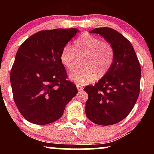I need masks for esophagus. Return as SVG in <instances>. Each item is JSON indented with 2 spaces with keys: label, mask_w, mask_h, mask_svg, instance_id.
<instances>
[{
  "label": "esophagus",
  "mask_w": 154,
  "mask_h": 154,
  "mask_svg": "<svg viewBox=\"0 0 154 154\" xmlns=\"http://www.w3.org/2000/svg\"><path fill=\"white\" fill-rule=\"evenodd\" d=\"M77 90H78V91H79V92L82 91V90H83V88H82V87H81V86H80V85H77Z\"/></svg>",
  "instance_id": "obj_1"
}]
</instances>
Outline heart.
<instances>
[{
  "instance_id": "b5f03b06",
  "label": "heart",
  "mask_w": 154,
  "mask_h": 154,
  "mask_svg": "<svg viewBox=\"0 0 154 154\" xmlns=\"http://www.w3.org/2000/svg\"><path fill=\"white\" fill-rule=\"evenodd\" d=\"M79 57H85L84 69L76 70L69 75L72 82L85 85L93 82L97 77L107 73L114 61V49L109 42L101 41L94 35L83 34L74 43V48L65 45L60 54V61L68 70L75 68L76 54Z\"/></svg>"
}]
</instances>
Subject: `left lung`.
Returning a JSON list of instances; mask_svg holds the SVG:
<instances>
[{"label":"left lung","mask_w":154,"mask_h":154,"mask_svg":"<svg viewBox=\"0 0 154 154\" xmlns=\"http://www.w3.org/2000/svg\"><path fill=\"white\" fill-rule=\"evenodd\" d=\"M90 33L100 35L112 45L114 61L107 73L95 85L84 88L88 94L85 114L97 125H114L128 116L137 101L140 65L132 44L119 32L99 27Z\"/></svg>","instance_id":"8db88e82"}]
</instances>
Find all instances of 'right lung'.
Instances as JSON below:
<instances>
[{"instance_id": "right-lung-1", "label": "right lung", "mask_w": 154, "mask_h": 154, "mask_svg": "<svg viewBox=\"0 0 154 154\" xmlns=\"http://www.w3.org/2000/svg\"><path fill=\"white\" fill-rule=\"evenodd\" d=\"M79 32L75 28L40 31L19 48L11 85L16 105L29 122L42 125L56 121L77 95L75 85L66 80L60 54Z\"/></svg>"}]
</instances>
